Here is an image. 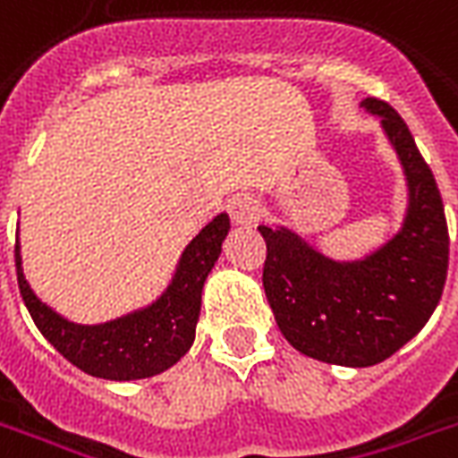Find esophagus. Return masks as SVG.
Segmentation results:
<instances>
[{"label": "esophagus", "instance_id": "esophagus-1", "mask_svg": "<svg viewBox=\"0 0 458 458\" xmlns=\"http://www.w3.org/2000/svg\"><path fill=\"white\" fill-rule=\"evenodd\" d=\"M228 214L237 225H252L261 216L259 199L252 194H237L228 201Z\"/></svg>", "mask_w": 458, "mask_h": 458}]
</instances>
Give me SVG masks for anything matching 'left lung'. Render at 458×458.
Listing matches in <instances>:
<instances>
[{
  "mask_svg": "<svg viewBox=\"0 0 458 458\" xmlns=\"http://www.w3.org/2000/svg\"><path fill=\"white\" fill-rule=\"evenodd\" d=\"M399 156L408 187L401 230L368 257L329 259L288 228L259 225L267 240L264 291L285 341L307 358L369 368L423 329L445 291L449 233L432 170L392 105L365 98Z\"/></svg>",
  "mask_w": 458,
  "mask_h": 458,
  "instance_id": "left-lung-1",
  "label": "left lung"
}]
</instances>
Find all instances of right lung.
Listing matches in <instances>:
<instances>
[{"instance_id": "1", "label": "right lung", "mask_w": 458, "mask_h": 458, "mask_svg": "<svg viewBox=\"0 0 458 458\" xmlns=\"http://www.w3.org/2000/svg\"><path fill=\"white\" fill-rule=\"evenodd\" d=\"M228 214H218L201 228L180 257L165 293L144 310L117 317L105 324H74L38 300L21 267V247L16 242V276L21 298L40 329L66 360L86 375L129 382L165 372L194 344L201 291L206 276L221 257L228 235Z\"/></svg>"}]
</instances>
